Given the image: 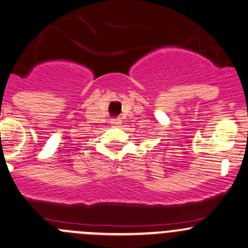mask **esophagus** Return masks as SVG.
<instances>
[{
    "instance_id": "esophagus-1",
    "label": "esophagus",
    "mask_w": 248,
    "mask_h": 248,
    "mask_svg": "<svg viewBox=\"0 0 248 248\" xmlns=\"http://www.w3.org/2000/svg\"><path fill=\"white\" fill-rule=\"evenodd\" d=\"M111 124H121V121H120V119H111Z\"/></svg>"
}]
</instances>
